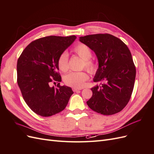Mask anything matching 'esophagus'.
Here are the masks:
<instances>
[{"label": "esophagus", "instance_id": "obj_1", "mask_svg": "<svg viewBox=\"0 0 154 154\" xmlns=\"http://www.w3.org/2000/svg\"><path fill=\"white\" fill-rule=\"evenodd\" d=\"M82 88H75V87L72 88V91H73L74 92H77V91H80V90H82Z\"/></svg>", "mask_w": 154, "mask_h": 154}]
</instances>
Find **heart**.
Here are the masks:
<instances>
[{
    "mask_svg": "<svg viewBox=\"0 0 154 154\" xmlns=\"http://www.w3.org/2000/svg\"><path fill=\"white\" fill-rule=\"evenodd\" d=\"M73 51L83 60V67H85L91 73H95L97 69V64L91 60L92 51L88 46L84 44H78L73 48ZM58 67L60 71L66 72L68 69V54L64 52L60 55L58 60ZM88 79V75L85 71L71 72L64 77V82L68 86L81 88L83 87L85 82Z\"/></svg>",
    "mask_w": 154,
    "mask_h": 154,
    "instance_id": "heart-1",
    "label": "heart"
}]
</instances>
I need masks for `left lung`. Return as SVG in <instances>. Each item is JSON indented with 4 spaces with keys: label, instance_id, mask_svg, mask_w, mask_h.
Returning a JSON list of instances; mask_svg holds the SVG:
<instances>
[{
    "label": "left lung",
    "instance_id": "1",
    "mask_svg": "<svg viewBox=\"0 0 154 154\" xmlns=\"http://www.w3.org/2000/svg\"><path fill=\"white\" fill-rule=\"evenodd\" d=\"M80 41L94 51L98 60L93 80L103 82L91 88L88 106L106 116L122 111L131 97L136 74L129 49L122 40L107 33L81 36Z\"/></svg>",
    "mask_w": 154,
    "mask_h": 154
}]
</instances>
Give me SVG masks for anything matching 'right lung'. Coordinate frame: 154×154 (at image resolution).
<instances>
[{"mask_svg":"<svg viewBox=\"0 0 154 154\" xmlns=\"http://www.w3.org/2000/svg\"><path fill=\"white\" fill-rule=\"evenodd\" d=\"M76 38L49 36L32 41L22 51L17 61V83L26 104L36 114L49 117L66 108L73 91L61 86L58 60ZM58 82L57 87L51 82ZM55 83V82H54Z\"/></svg>","mask_w":154,"mask_h":154,"instance_id":"1","label":"right lung"}]
</instances>
